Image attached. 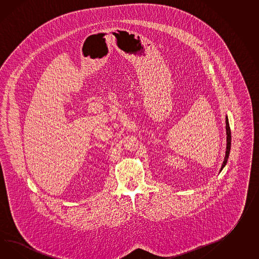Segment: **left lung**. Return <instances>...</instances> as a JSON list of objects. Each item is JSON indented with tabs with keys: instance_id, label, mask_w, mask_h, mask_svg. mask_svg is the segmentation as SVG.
<instances>
[{
	"instance_id": "8db88e82",
	"label": "left lung",
	"mask_w": 259,
	"mask_h": 259,
	"mask_svg": "<svg viewBox=\"0 0 259 259\" xmlns=\"http://www.w3.org/2000/svg\"><path fill=\"white\" fill-rule=\"evenodd\" d=\"M226 124H227V152H226V157H225V161H224V163L222 164L221 170L225 167V165L227 164V159H228V156H229V152H230V146H231V132H230V127H229V123H228V119L226 118Z\"/></svg>"
}]
</instances>
